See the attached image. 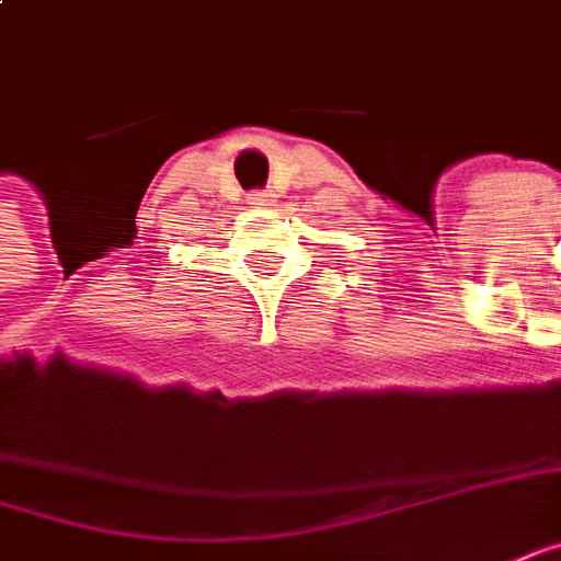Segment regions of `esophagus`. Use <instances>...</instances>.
I'll list each match as a JSON object with an SVG mask.
<instances>
[{"label": "esophagus", "mask_w": 561, "mask_h": 561, "mask_svg": "<svg viewBox=\"0 0 561 561\" xmlns=\"http://www.w3.org/2000/svg\"><path fill=\"white\" fill-rule=\"evenodd\" d=\"M270 202H273V195H266V192H254V195L248 198V204H254V207H266Z\"/></svg>", "instance_id": "esophagus-1"}]
</instances>
